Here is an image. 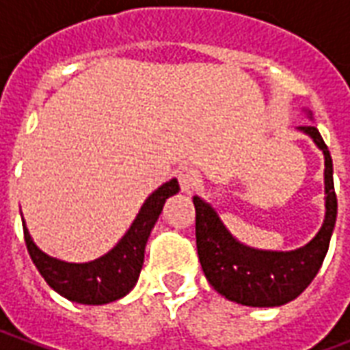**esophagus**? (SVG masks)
<instances>
[{"mask_svg":"<svg viewBox=\"0 0 350 350\" xmlns=\"http://www.w3.org/2000/svg\"><path fill=\"white\" fill-rule=\"evenodd\" d=\"M178 182H180V187L185 193H191V191L197 187L198 183H200V176L195 168L191 167H183L178 170Z\"/></svg>","mask_w":350,"mask_h":350,"instance_id":"34e87169","label":"esophagus"}]
</instances>
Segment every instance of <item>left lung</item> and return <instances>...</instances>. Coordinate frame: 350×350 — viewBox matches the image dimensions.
Here are the masks:
<instances>
[{
  "label": "left lung",
  "instance_id": "1",
  "mask_svg": "<svg viewBox=\"0 0 350 350\" xmlns=\"http://www.w3.org/2000/svg\"><path fill=\"white\" fill-rule=\"evenodd\" d=\"M324 153V221L309 243L294 251H264L243 245L223 225L217 212L200 197L197 210V251L208 283L227 300L251 308H275L300 296L323 266L338 217L334 167L328 146L317 127H298Z\"/></svg>",
  "mask_w": 350,
  "mask_h": 350
}]
</instances>
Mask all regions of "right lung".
<instances>
[{
    "label": "right lung",
    "instance_id": "right-lung-1",
    "mask_svg": "<svg viewBox=\"0 0 350 350\" xmlns=\"http://www.w3.org/2000/svg\"><path fill=\"white\" fill-rule=\"evenodd\" d=\"M178 191L180 185L176 178L153 191L146 198L122 240L107 255L95 260L77 264L50 257L35 245L27 232L26 223L22 221L27 253L44 281L67 300L86 306H103L108 301L120 300L137 285L144 264V250L150 232L155 221L159 219L167 198L176 195Z\"/></svg>",
    "mask_w": 350,
    "mask_h": 350
}]
</instances>
